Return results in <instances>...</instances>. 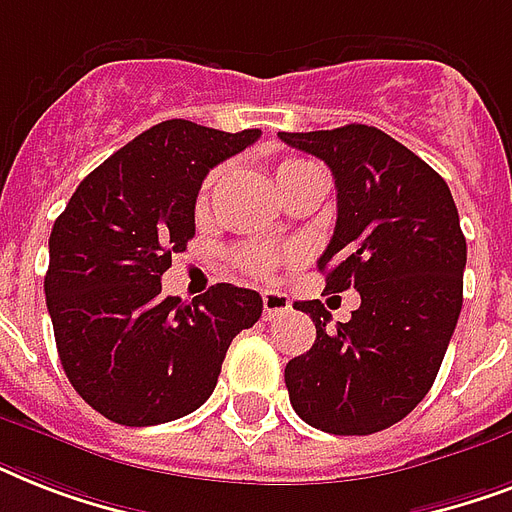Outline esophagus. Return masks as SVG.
Segmentation results:
<instances>
[{
	"mask_svg": "<svg viewBox=\"0 0 512 512\" xmlns=\"http://www.w3.org/2000/svg\"><path fill=\"white\" fill-rule=\"evenodd\" d=\"M289 311V297L284 292H263V319L271 321Z\"/></svg>",
	"mask_w": 512,
	"mask_h": 512,
	"instance_id": "esophagus-1",
	"label": "esophagus"
}]
</instances>
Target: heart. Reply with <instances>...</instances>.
I'll return each mask as SVG.
<instances>
[{
	"mask_svg": "<svg viewBox=\"0 0 512 512\" xmlns=\"http://www.w3.org/2000/svg\"><path fill=\"white\" fill-rule=\"evenodd\" d=\"M305 170H316V167H313L311 162H303V159H287V162H281L279 167H276V185L284 183L287 177ZM215 183H217V172H212V175L204 180V185H201L199 207L207 204L209 193H212ZM295 257H297L295 249H284V252H273V249H244V252L239 255V265L247 273L257 276V279H268V276L276 273V268H279L281 263H292Z\"/></svg>",
	"mask_w": 512,
	"mask_h": 512,
	"instance_id": "heart-1",
	"label": "heart"
}]
</instances>
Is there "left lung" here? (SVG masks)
Here are the masks:
<instances>
[{
  "instance_id": "1",
  "label": "left lung",
  "mask_w": 512,
  "mask_h": 512,
  "mask_svg": "<svg viewBox=\"0 0 512 512\" xmlns=\"http://www.w3.org/2000/svg\"><path fill=\"white\" fill-rule=\"evenodd\" d=\"M279 138L332 170L337 225L319 271L327 292L361 295L337 329L321 300L295 303L311 313L316 342L284 369L289 401L324 433L369 436L404 420L441 369L468 260L460 215L444 177L377 127Z\"/></svg>"
}]
</instances>
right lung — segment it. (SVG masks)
I'll use <instances>...</instances> for the list:
<instances>
[{
    "label": "right lung",
    "mask_w": 512,
    "mask_h": 512,
    "mask_svg": "<svg viewBox=\"0 0 512 512\" xmlns=\"http://www.w3.org/2000/svg\"><path fill=\"white\" fill-rule=\"evenodd\" d=\"M260 138L170 119L84 177L52 225L44 295L68 382L119 425L191 414L217 385L228 345L263 313L252 289L215 284L191 303L162 295L196 233L212 167Z\"/></svg>",
    "instance_id": "1"
}]
</instances>
